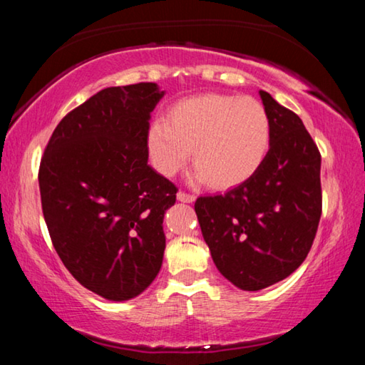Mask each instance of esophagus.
Wrapping results in <instances>:
<instances>
[{
    "label": "esophagus",
    "instance_id": "1",
    "mask_svg": "<svg viewBox=\"0 0 365 365\" xmlns=\"http://www.w3.org/2000/svg\"><path fill=\"white\" fill-rule=\"evenodd\" d=\"M177 200L182 201V202H195L196 196H195V195L185 193V191H178V193H177Z\"/></svg>",
    "mask_w": 365,
    "mask_h": 365
}]
</instances>
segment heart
I'll return each mask as SVG.
<instances>
[{"label": "heart", "mask_w": 365, "mask_h": 365, "mask_svg": "<svg viewBox=\"0 0 365 365\" xmlns=\"http://www.w3.org/2000/svg\"><path fill=\"white\" fill-rule=\"evenodd\" d=\"M270 117L255 98L201 95L178 101L146 133V151L160 175L174 177L193 150L196 180L238 187L261 169L270 148Z\"/></svg>", "instance_id": "obj_1"}]
</instances>
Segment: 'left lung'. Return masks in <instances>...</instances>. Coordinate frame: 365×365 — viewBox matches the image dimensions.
Wrapping results in <instances>:
<instances>
[{
    "instance_id": "1",
    "label": "left lung",
    "mask_w": 365,
    "mask_h": 365,
    "mask_svg": "<svg viewBox=\"0 0 365 365\" xmlns=\"http://www.w3.org/2000/svg\"><path fill=\"white\" fill-rule=\"evenodd\" d=\"M270 148L255 175L224 195L200 196L195 211L212 261L245 292L287 279L311 250L322 214L320 153L304 123L259 91Z\"/></svg>"
}]
</instances>
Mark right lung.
Returning a JSON list of instances; mask_svg holds the SVG:
<instances>
[{"mask_svg":"<svg viewBox=\"0 0 365 365\" xmlns=\"http://www.w3.org/2000/svg\"><path fill=\"white\" fill-rule=\"evenodd\" d=\"M164 95L151 82L98 91L58 123L41 158L54 250L80 285L109 301L143 293L163 265L177 187L148 164L146 133Z\"/></svg>","mask_w":365,"mask_h":365,"instance_id":"obj_1","label":"right lung"}]
</instances>
